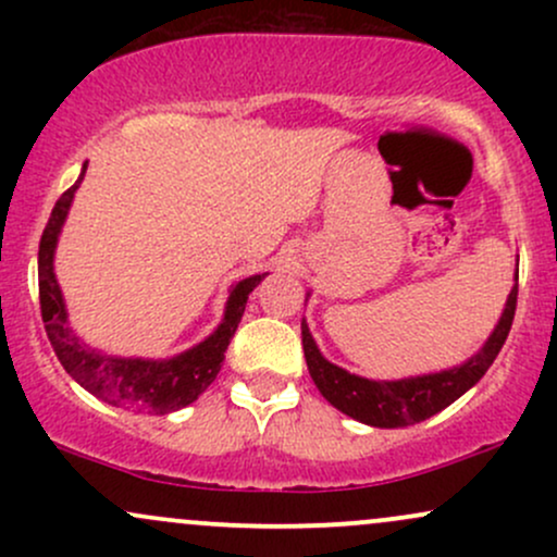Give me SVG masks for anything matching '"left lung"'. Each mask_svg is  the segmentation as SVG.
<instances>
[{
	"label": "left lung",
	"instance_id": "obj_1",
	"mask_svg": "<svg viewBox=\"0 0 557 557\" xmlns=\"http://www.w3.org/2000/svg\"><path fill=\"white\" fill-rule=\"evenodd\" d=\"M519 280V272H516ZM516 298H519V283L513 285L497 327L492 330L487 343L476 356L463 361L461 367L445 369V372L408 376V380H367V376L350 374L324 359L319 354L314 337H311L306 319L300 322V337H304V356L311 380L319 393L327 398L345 417L361 421V424L380 426V430H395V426L419 424V421L434 417L443 408L458 400L466 389H471L482 380L492 361L500 354L505 337L516 314Z\"/></svg>",
	"mask_w": 557,
	"mask_h": 557
}]
</instances>
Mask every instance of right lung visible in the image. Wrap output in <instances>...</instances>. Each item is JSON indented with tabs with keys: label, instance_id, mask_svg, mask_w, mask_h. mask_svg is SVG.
<instances>
[{
	"label": "right lung",
	"instance_id": "obj_1",
	"mask_svg": "<svg viewBox=\"0 0 557 557\" xmlns=\"http://www.w3.org/2000/svg\"><path fill=\"white\" fill-rule=\"evenodd\" d=\"M83 172H86V164H83ZM83 172L78 183L70 185L65 194L57 198L52 216H49L41 243H38V300H41L44 327H47L57 359L81 387H86L88 393L110 406L164 417V413L190 406L216 380L227 345L238 330L243 311H246L248 293L267 274H253V277L235 283L220 327L207 341L172 356V359H120V356H107L101 350L88 348L67 324L65 300H62V290L54 277L57 238L67 220L70 203L83 181Z\"/></svg>",
	"mask_w": 557,
	"mask_h": 557
}]
</instances>
